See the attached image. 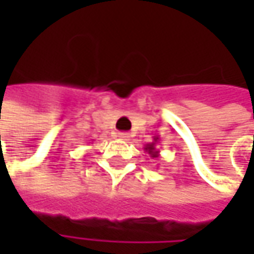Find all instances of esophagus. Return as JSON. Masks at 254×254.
<instances>
[{"instance_id": "esophagus-1", "label": "esophagus", "mask_w": 254, "mask_h": 254, "mask_svg": "<svg viewBox=\"0 0 254 254\" xmlns=\"http://www.w3.org/2000/svg\"><path fill=\"white\" fill-rule=\"evenodd\" d=\"M117 137H119L120 140H123V141H128V140H130V134H128V132H119Z\"/></svg>"}]
</instances>
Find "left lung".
Here are the masks:
<instances>
[{"instance_id": "8db88e82", "label": "left lung", "mask_w": 254, "mask_h": 254, "mask_svg": "<svg viewBox=\"0 0 254 254\" xmlns=\"http://www.w3.org/2000/svg\"><path fill=\"white\" fill-rule=\"evenodd\" d=\"M158 141H160V137L157 135V137H154V141L150 142V144H147V145L144 147V150L148 152L152 158H158V155H160V151L157 150V142Z\"/></svg>"}]
</instances>
